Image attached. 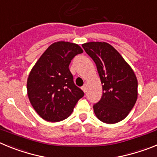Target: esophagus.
Instances as JSON below:
<instances>
[{"mask_svg": "<svg viewBox=\"0 0 157 157\" xmlns=\"http://www.w3.org/2000/svg\"><path fill=\"white\" fill-rule=\"evenodd\" d=\"M82 90L84 92H86V86L83 85L82 86Z\"/></svg>", "mask_w": 157, "mask_h": 157, "instance_id": "34e87169", "label": "esophagus"}]
</instances>
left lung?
Returning a JSON list of instances; mask_svg holds the SVG:
<instances>
[{"instance_id":"obj_1","label":"left lung","mask_w":157,"mask_h":157,"mask_svg":"<svg viewBox=\"0 0 157 157\" xmlns=\"http://www.w3.org/2000/svg\"><path fill=\"white\" fill-rule=\"evenodd\" d=\"M82 48L95 62L103 94L94 105L96 116L105 123H116L127 117L138 98L134 72L117 50L106 42H88Z\"/></svg>"}]
</instances>
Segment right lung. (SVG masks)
<instances>
[{
  "instance_id": "obj_1",
  "label": "right lung",
  "mask_w": 157,
  "mask_h": 157,
  "mask_svg": "<svg viewBox=\"0 0 157 157\" xmlns=\"http://www.w3.org/2000/svg\"><path fill=\"white\" fill-rule=\"evenodd\" d=\"M82 52L77 44L55 42L32 68L27 79V94L31 105L43 120H65L84 96V92L75 84L69 70L71 59Z\"/></svg>"
}]
</instances>
